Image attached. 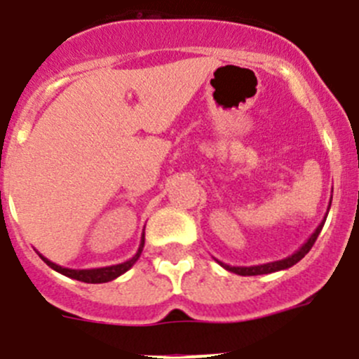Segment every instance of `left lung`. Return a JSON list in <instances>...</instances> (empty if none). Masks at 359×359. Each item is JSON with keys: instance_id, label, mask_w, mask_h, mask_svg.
<instances>
[{"instance_id": "8db88e82", "label": "left lung", "mask_w": 359, "mask_h": 359, "mask_svg": "<svg viewBox=\"0 0 359 359\" xmlns=\"http://www.w3.org/2000/svg\"><path fill=\"white\" fill-rule=\"evenodd\" d=\"M333 199V197H331ZM331 206V203H330ZM327 212H330V208H327ZM325 217H327V213H325ZM325 217L324 220H322L320 224L317 226V229L313 231V235L310 236V238L304 242V244L301 245V248L297 249V251L294 252V255L287 256V258L283 259H278V262H271V263H262V265H252V267H231V265H226V263L219 262V259H215L217 263H219L220 267H224L226 271L229 272H235V274L238 276H259V274H271V272H278V271H285V269H290L292 265H295L297 262H301L304 256L310 252V249L313 248L315 240H317V236L320 235L322 228H324V222H325Z\"/></svg>"}]
</instances>
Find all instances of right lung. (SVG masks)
<instances>
[{"mask_svg":"<svg viewBox=\"0 0 359 359\" xmlns=\"http://www.w3.org/2000/svg\"><path fill=\"white\" fill-rule=\"evenodd\" d=\"M142 249H144V235H142V240H140V245H139V251H137V255H135L133 258L128 259V262L119 263V265H110V267L83 269V271H74V269L60 267V265H57V263L49 262V259L44 258L42 255H41V258L44 259L46 265H49L53 271L60 272V274L67 276V278L78 279V281H83V283H108V281H111V279L119 278V276L124 274L126 271H130V269L135 265V262L140 258V252H142Z\"/></svg>","mask_w":359,"mask_h":359,"instance_id":"1","label":"right lung"}]
</instances>
